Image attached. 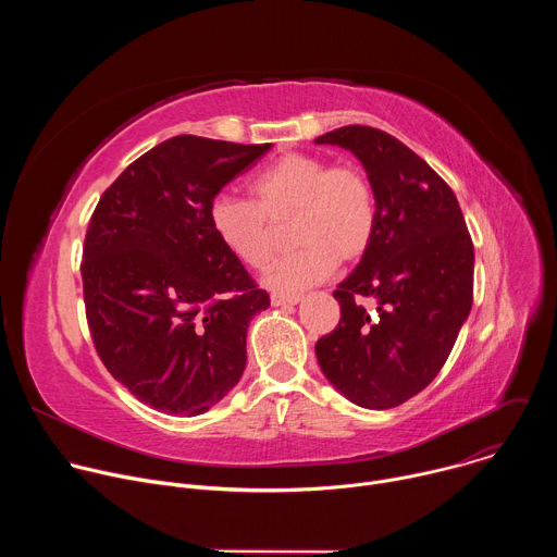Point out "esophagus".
Here are the masks:
<instances>
[{"label":"esophagus","mask_w":557,"mask_h":557,"mask_svg":"<svg viewBox=\"0 0 557 557\" xmlns=\"http://www.w3.org/2000/svg\"><path fill=\"white\" fill-rule=\"evenodd\" d=\"M299 295H282V293H273L271 295V304L275 306V308H288V306H295V304H299Z\"/></svg>","instance_id":"obj_1"}]
</instances>
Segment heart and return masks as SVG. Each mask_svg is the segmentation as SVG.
Instances as JSON below:
<instances>
[{
    "instance_id": "b5f03b06",
    "label": "heart",
    "mask_w": 557,
    "mask_h": 557,
    "mask_svg": "<svg viewBox=\"0 0 557 557\" xmlns=\"http://www.w3.org/2000/svg\"><path fill=\"white\" fill-rule=\"evenodd\" d=\"M253 200L218 194L209 222L218 240L243 264L264 269L275 247V224L293 220L290 256L264 273L277 293H299L326 280L339 260L366 253L376 226V200L368 176L357 165H333L329 158L290 151L249 181Z\"/></svg>"
}]
</instances>
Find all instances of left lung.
<instances>
[{
	"label": "left lung",
	"mask_w": 557,
	"mask_h": 557,
	"mask_svg": "<svg viewBox=\"0 0 557 557\" xmlns=\"http://www.w3.org/2000/svg\"><path fill=\"white\" fill-rule=\"evenodd\" d=\"M314 143L350 149L376 200L372 243L333 293L342 320L314 344L317 361L352 404L396 408L441 372L471 310V237L449 185L399 138L346 125Z\"/></svg>",
	"instance_id": "8db88e82"
}]
</instances>
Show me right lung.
Wrapping results in <instances>:
<instances>
[{
  "instance_id": "add662e5",
  "label": "right lung",
  "mask_w": 557,
  "mask_h": 557,
  "mask_svg": "<svg viewBox=\"0 0 557 557\" xmlns=\"http://www.w3.org/2000/svg\"><path fill=\"white\" fill-rule=\"evenodd\" d=\"M271 149L202 136L151 147L103 191L84 245L95 348L140 404L196 417L240 381L271 306L209 222L211 200Z\"/></svg>"
}]
</instances>
